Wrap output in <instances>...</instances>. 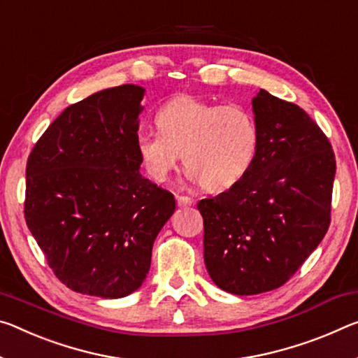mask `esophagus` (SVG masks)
Returning <instances> with one entry per match:
<instances>
[{
	"label": "esophagus",
	"mask_w": 358,
	"mask_h": 358,
	"mask_svg": "<svg viewBox=\"0 0 358 358\" xmlns=\"http://www.w3.org/2000/svg\"><path fill=\"white\" fill-rule=\"evenodd\" d=\"M177 202H178V206L180 207H189V206H192V197H189V196H177Z\"/></svg>",
	"instance_id": "esophagus-1"
}]
</instances>
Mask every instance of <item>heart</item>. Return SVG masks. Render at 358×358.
Segmentation results:
<instances>
[{"instance_id":"obj_1","label":"heart","mask_w":358,"mask_h":358,"mask_svg":"<svg viewBox=\"0 0 358 358\" xmlns=\"http://www.w3.org/2000/svg\"><path fill=\"white\" fill-rule=\"evenodd\" d=\"M159 134H140L137 151L152 180L166 181L183 155L188 177L208 189H226L241 181L257 159L258 122L237 103H215L177 95L155 115Z\"/></svg>"}]
</instances>
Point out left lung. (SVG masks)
I'll return each instance as SVG.
<instances>
[{
  "label": "left lung",
  "mask_w": 358,
  "mask_h": 358,
  "mask_svg": "<svg viewBox=\"0 0 358 358\" xmlns=\"http://www.w3.org/2000/svg\"><path fill=\"white\" fill-rule=\"evenodd\" d=\"M252 105L259 130L252 169L228 191L197 202L208 274L241 296L282 287L319 247L336 173L331 143L303 108L263 89Z\"/></svg>",
  "instance_id": "left-lung-1"
}]
</instances>
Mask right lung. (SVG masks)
Here are the masks:
<instances>
[{"label":"right lung","instance_id":"obj_1","mask_svg":"<svg viewBox=\"0 0 358 358\" xmlns=\"http://www.w3.org/2000/svg\"><path fill=\"white\" fill-rule=\"evenodd\" d=\"M134 84L64 113L28 156L24 213L57 279L73 292L122 298L140 288L175 197L140 173Z\"/></svg>","mask_w":358,"mask_h":358}]
</instances>
